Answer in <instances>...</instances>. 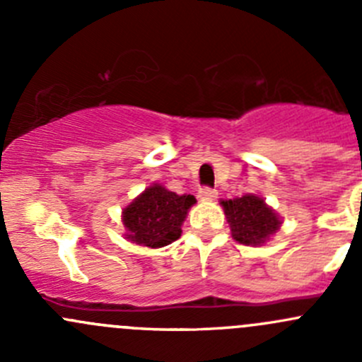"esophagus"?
<instances>
[{"instance_id":"1","label":"esophagus","mask_w":362,"mask_h":362,"mask_svg":"<svg viewBox=\"0 0 362 362\" xmlns=\"http://www.w3.org/2000/svg\"><path fill=\"white\" fill-rule=\"evenodd\" d=\"M217 198V191L211 187H202L199 189V199H204V202H210V199Z\"/></svg>"}]
</instances>
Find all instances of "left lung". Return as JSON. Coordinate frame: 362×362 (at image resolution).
<instances>
[{
    "label": "left lung",
    "mask_w": 362,
    "mask_h": 362,
    "mask_svg": "<svg viewBox=\"0 0 362 362\" xmlns=\"http://www.w3.org/2000/svg\"><path fill=\"white\" fill-rule=\"evenodd\" d=\"M228 222L231 226L233 238L243 245H261L269 235L279 229V217L264 203V199L254 194L222 202Z\"/></svg>",
    "instance_id": "obj_1"
}]
</instances>
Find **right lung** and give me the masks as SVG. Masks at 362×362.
<instances>
[{"instance_id": "right-lung-1", "label": "right lung", "mask_w": 362, "mask_h": 362, "mask_svg": "<svg viewBox=\"0 0 362 362\" xmlns=\"http://www.w3.org/2000/svg\"><path fill=\"white\" fill-rule=\"evenodd\" d=\"M194 203V196H178L160 185H152L124 210L126 236L136 245L151 249L170 245L180 238V226Z\"/></svg>"}]
</instances>
